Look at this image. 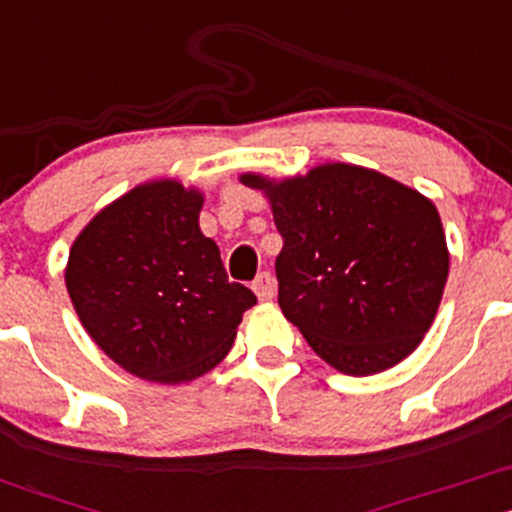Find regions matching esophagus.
Returning a JSON list of instances; mask_svg holds the SVG:
<instances>
[{"label": "esophagus", "mask_w": 512, "mask_h": 512, "mask_svg": "<svg viewBox=\"0 0 512 512\" xmlns=\"http://www.w3.org/2000/svg\"><path fill=\"white\" fill-rule=\"evenodd\" d=\"M254 293L261 302L276 298V278H273L271 273H261V276L254 280Z\"/></svg>", "instance_id": "1"}]
</instances>
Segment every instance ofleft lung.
I'll use <instances>...</instances> for the list:
<instances>
[{"mask_svg": "<svg viewBox=\"0 0 512 512\" xmlns=\"http://www.w3.org/2000/svg\"><path fill=\"white\" fill-rule=\"evenodd\" d=\"M271 205L283 249L278 305L322 361L371 376L430 332L449 276L430 197L354 163H322L276 180L241 173Z\"/></svg>", "mask_w": 512, "mask_h": 512, "instance_id": "1", "label": "left lung"}]
</instances>
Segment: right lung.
I'll use <instances>...</instances> for the list:
<instances>
[{"mask_svg": "<svg viewBox=\"0 0 512 512\" xmlns=\"http://www.w3.org/2000/svg\"><path fill=\"white\" fill-rule=\"evenodd\" d=\"M205 195L180 180L136 185L75 236L65 288L109 359L144 381L178 386L232 349L256 295L229 283L219 246L200 229Z\"/></svg>", "mask_w": 512, "mask_h": 512, "instance_id": "1", "label": "right lung"}]
</instances>
